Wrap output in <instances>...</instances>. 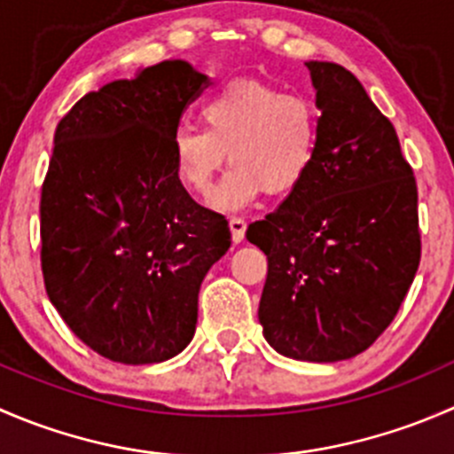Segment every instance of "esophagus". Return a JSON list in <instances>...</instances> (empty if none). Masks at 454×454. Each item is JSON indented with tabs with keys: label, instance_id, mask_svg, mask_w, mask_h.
Masks as SVG:
<instances>
[{
	"label": "esophagus",
	"instance_id": "34e87169",
	"mask_svg": "<svg viewBox=\"0 0 454 454\" xmlns=\"http://www.w3.org/2000/svg\"><path fill=\"white\" fill-rule=\"evenodd\" d=\"M231 232H232V241L235 244H241L246 237V222L244 217H231Z\"/></svg>",
	"mask_w": 454,
	"mask_h": 454
}]
</instances>
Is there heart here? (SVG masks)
I'll list each match as a JSON object with an SVG mask.
<instances>
[{"label":"heart","mask_w":454,"mask_h":454,"mask_svg":"<svg viewBox=\"0 0 454 454\" xmlns=\"http://www.w3.org/2000/svg\"><path fill=\"white\" fill-rule=\"evenodd\" d=\"M204 131L180 129L171 140L173 168L193 193H208L219 168H232L210 193V206L237 210L261 193L286 195L312 168L320 140L318 109L308 96L237 81L200 105Z\"/></svg>","instance_id":"heart-1"}]
</instances>
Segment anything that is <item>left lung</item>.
Listing matches in <instances>:
<instances>
[{
  "instance_id": "left-lung-1",
  "label": "left lung",
  "mask_w": 454,
  "mask_h": 454,
  "mask_svg": "<svg viewBox=\"0 0 454 454\" xmlns=\"http://www.w3.org/2000/svg\"><path fill=\"white\" fill-rule=\"evenodd\" d=\"M320 140L305 180L248 226L268 256L259 323L305 363L363 354L391 325L422 254L418 186L391 121L338 63H305Z\"/></svg>"
}]
</instances>
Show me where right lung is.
<instances>
[{
  "label": "right lung",
  "instance_id": "1",
  "mask_svg": "<svg viewBox=\"0 0 454 454\" xmlns=\"http://www.w3.org/2000/svg\"><path fill=\"white\" fill-rule=\"evenodd\" d=\"M208 76L182 59L85 94L54 131L41 189V270L67 327L114 363L186 349L206 272L231 248L223 215L173 168L182 112Z\"/></svg>",
  "mask_w": 454,
  "mask_h": 454
}]
</instances>
